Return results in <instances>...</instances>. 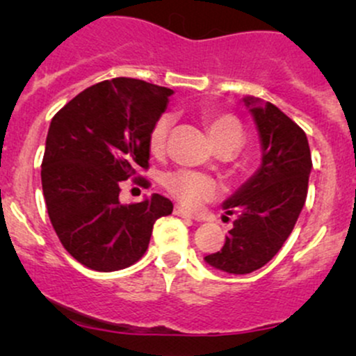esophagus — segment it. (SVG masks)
<instances>
[{
	"label": "esophagus",
	"instance_id": "esophagus-1",
	"mask_svg": "<svg viewBox=\"0 0 356 356\" xmlns=\"http://www.w3.org/2000/svg\"><path fill=\"white\" fill-rule=\"evenodd\" d=\"M174 214H175V216H179V218L197 219V218H195L194 214H192V212H189V211H187V209H184L182 206H175V207H174Z\"/></svg>",
	"mask_w": 356,
	"mask_h": 356
}]
</instances>
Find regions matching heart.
Listing matches in <instances>:
<instances>
[{"instance_id": "1", "label": "heart", "mask_w": 356, "mask_h": 356, "mask_svg": "<svg viewBox=\"0 0 356 356\" xmlns=\"http://www.w3.org/2000/svg\"><path fill=\"white\" fill-rule=\"evenodd\" d=\"M172 118L170 115H162L155 120L149 134V149L152 154H161L165 149L167 136H169ZM207 132L216 147L243 144V127L236 117L229 113H212L206 118ZM165 191L187 207H197L202 202L209 201L218 192V184L206 174L195 172L189 169H177L167 172L162 177Z\"/></svg>"}]
</instances>
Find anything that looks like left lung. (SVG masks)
Wrapping results in <instances>:
<instances>
[{"label":"left lung","mask_w":356,"mask_h":356,"mask_svg":"<svg viewBox=\"0 0 356 356\" xmlns=\"http://www.w3.org/2000/svg\"><path fill=\"white\" fill-rule=\"evenodd\" d=\"M261 144V165L222 207L238 212L220 251L204 257L231 275H248L271 261L295 227L312 174L306 134L276 105L244 97Z\"/></svg>","instance_id":"8db88e82"}]
</instances>
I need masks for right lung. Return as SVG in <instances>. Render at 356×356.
Here are the masks:
<instances>
[{
	"mask_svg": "<svg viewBox=\"0 0 356 356\" xmlns=\"http://www.w3.org/2000/svg\"><path fill=\"white\" fill-rule=\"evenodd\" d=\"M170 95V88L120 76L83 90L51 118L42 162L44 202L63 248L83 266L110 273L137 263L155 220L172 214L161 194L118 201L122 181L149 167L150 129Z\"/></svg>",
	"mask_w": 356,
	"mask_h": 356,
	"instance_id": "1",
	"label": "right lung"
}]
</instances>
